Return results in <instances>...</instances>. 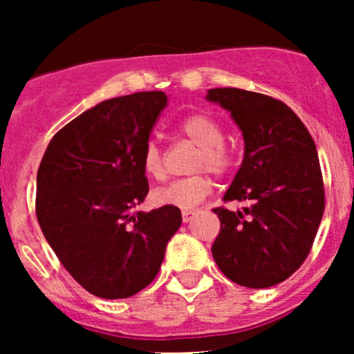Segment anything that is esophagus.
Here are the masks:
<instances>
[{"label":"esophagus","mask_w":354,"mask_h":354,"mask_svg":"<svg viewBox=\"0 0 354 354\" xmlns=\"http://www.w3.org/2000/svg\"><path fill=\"white\" fill-rule=\"evenodd\" d=\"M181 217H183V223H190L195 217V210H183V212H181Z\"/></svg>","instance_id":"34e87169"}]
</instances>
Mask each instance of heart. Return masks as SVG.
<instances>
[{"label": "heart", "mask_w": 354, "mask_h": 354, "mask_svg": "<svg viewBox=\"0 0 354 354\" xmlns=\"http://www.w3.org/2000/svg\"><path fill=\"white\" fill-rule=\"evenodd\" d=\"M180 133L198 145L195 157V169H207L214 174H224L233 166V151L224 144V130L217 120L207 114H192L180 124ZM142 169L152 180H162L166 176L162 149L157 142L145 144L140 156ZM212 192V181L207 174L198 173L194 176L173 180L167 185L156 188L152 198L159 205L176 207L181 210H192L203 202Z\"/></svg>", "instance_id": "heart-1"}]
</instances>
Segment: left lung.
Returning <instances> with one entry per match:
<instances>
[{
  "instance_id": "8db88e82",
  "label": "left lung",
  "mask_w": 354,
  "mask_h": 354,
  "mask_svg": "<svg viewBox=\"0 0 354 354\" xmlns=\"http://www.w3.org/2000/svg\"><path fill=\"white\" fill-rule=\"evenodd\" d=\"M207 101L227 109L240 127L245 156L224 202L212 257L240 286L262 289L286 281L308 257L326 209L315 142L283 101L241 91L210 88Z\"/></svg>"
}]
</instances>
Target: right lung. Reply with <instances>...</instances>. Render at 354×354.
Returning <instances> with one entry per match:
<instances>
[{"label": "right lung", "instance_id": "right-lung-1", "mask_svg": "<svg viewBox=\"0 0 354 354\" xmlns=\"http://www.w3.org/2000/svg\"><path fill=\"white\" fill-rule=\"evenodd\" d=\"M166 104L160 91L102 101L51 138L39 166V226L70 276L99 298L147 288L181 226L176 207L137 210L149 194L140 156Z\"/></svg>", "mask_w": 354, "mask_h": 354}]
</instances>
